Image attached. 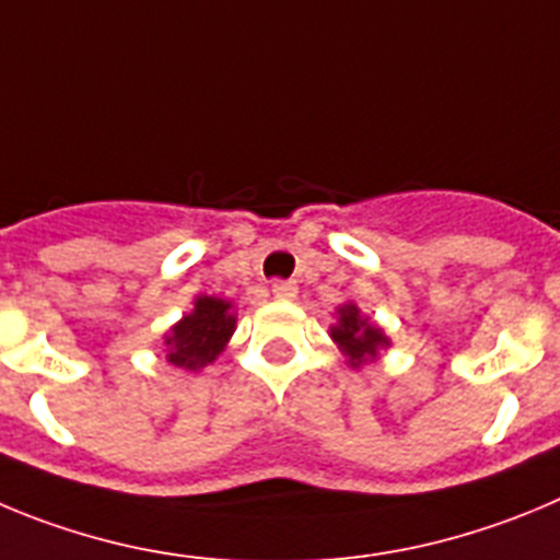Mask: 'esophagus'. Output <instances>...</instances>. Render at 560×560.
<instances>
[{
  "label": "esophagus",
  "mask_w": 560,
  "mask_h": 560,
  "mask_svg": "<svg viewBox=\"0 0 560 560\" xmlns=\"http://www.w3.org/2000/svg\"><path fill=\"white\" fill-rule=\"evenodd\" d=\"M270 290H273V295L279 301H292L295 295H299V287L292 284V281H273V287H270Z\"/></svg>",
  "instance_id": "34e87169"
}]
</instances>
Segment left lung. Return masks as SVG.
I'll return each instance as SVG.
<instances>
[{"label":"left lung","mask_w":560,"mask_h":560,"mask_svg":"<svg viewBox=\"0 0 560 560\" xmlns=\"http://www.w3.org/2000/svg\"><path fill=\"white\" fill-rule=\"evenodd\" d=\"M329 337L337 342V349L342 351L349 368H354V371L368 362L380 360V351L390 349V337L385 335V329L368 315H362L354 301L337 306Z\"/></svg>","instance_id":"1"}]
</instances>
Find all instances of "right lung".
Here are the masks:
<instances>
[{"mask_svg": "<svg viewBox=\"0 0 560 560\" xmlns=\"http://www.w3.org/2000/svg\"><path fill=\"white\" fill-rule=\"evenodd\" d=\"M236 329V310L229 299L198 295L192 310L170 326L161 340L167 362L180 371H203L220 357Z\"/></svg>", "mask_w": 560, "mask_h": 560, "instance_id": "add662e5", "label": "right lung"}]
</instances>
